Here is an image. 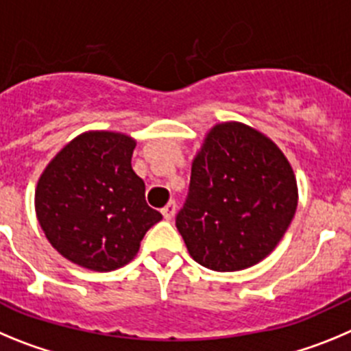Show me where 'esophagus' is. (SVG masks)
Masks as SVG:
<instances>
[{"label":"esophagus","mask_w":351,"mask_h":351,"mask_svg":"<svg viewBox=\"0 0 351 351\" xmlns=\"http://www.w3.org/2000/svg\"><path fill=\"white\" fill-rule=\"evenodd\" d=\"M175 213H176V203H175V201H169V203L162 208L164 219L171 220L173 215H175Z\"/></svg>","instance_id":"esophagus-1"}]
</instances>
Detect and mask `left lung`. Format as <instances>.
I'll return each mask as SVG.
<instances>
[{"label":"left lung","instance_id":"left-lung-1","mask_svg":"<svg viewBox=\"0 0 351 351\" xmlns=\"http://www.w3.org/2000/svg\"><path fill=\"white\" fill-rule=\"evenodd\" d=\"M298 208V183L280 148L239 122L215 125L192 162L176 229L191 257L238 271L267 257Z\"/></svg>","mask_w":351,"mask_h":351}]
</instances>
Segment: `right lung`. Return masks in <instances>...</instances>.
<instances>
[{
	"instance_id": "1",
	"label": "right lung",
	"mask_w": 351,
	"mask_h": 351,
	"mask_svg": "<svg viewBox=\"0 0 351 351\" xmlns=\"http://www.w3.org/2000/svg\"><path fill=\"white\" fill-rule=\"evenodd\" d=\"M134 147V140L119 132H84L38 180V222L50 245L78 266L122 267L162 219L147 204L143 180L131 168Z\"/></svg>"
}]
</instances>
